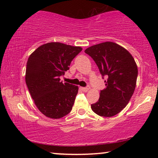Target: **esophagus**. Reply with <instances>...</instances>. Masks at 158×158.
<instances>
[{
    "label": "esophagus",
    "mask_w": 158,
    "mask_h": 158,
    "mask_svg": "<svg viewBox=\"0 0 158 158\" xmlns=\"http://www.w3.org/2000/svg\"><path fill=\"white\" fill-rule=\"evenodd\" d=\"M90 89V87L89 86H86V87H81V90H83V91L84 92H87L88 90H89Z\"/></svg>",
    "instance_id": "34e87169"
}]
</instances>
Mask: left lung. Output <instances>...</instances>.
Returning <instances> with one entry per match:
<instances>
[{"mask_svg": "<svg viewBox=\"0 0 158 158\" xmlns=\"http://www.w3.org/2000/svg\"><path fill=\"white\" fill-rule=\"evenodd\" d=\"M85 53L94 60L102 78L106 77V88L91 105L92 110L100 116H114L126 106L135 91L137 64L127 50L112 42L93 45Z\"/></svg>", "mask_w": 158, "mask_h": 158, "instance_id": "8db88e82", "label": "left lung"}]
</instances>
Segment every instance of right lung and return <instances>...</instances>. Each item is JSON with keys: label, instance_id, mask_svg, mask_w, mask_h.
Listing matches in <instances>:
<instances>
[{"label": "right lung", "instance_id": "1", "mask_svg": "<svg viewBox=\"0 0 158 158\" xmlns=\"http://www.w3.org/2000/svg\"><path fill=\"white\" fill-rule=\"evenodd\" d=\"M82 48L60 43L42 44L29 56L26 84L37 109L47 117L60 118L71 111L78 93L77 85L63 83L60 77L69 69Z\"/></svg>", "mask_w": 158, "mask_h": 158}]
</instances>
